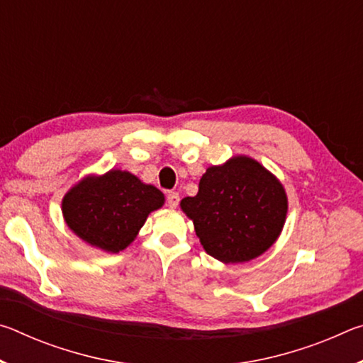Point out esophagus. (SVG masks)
Instances as JSON below:
<instances>
[{
    "label": "esophagus",
    "mask_w": 363,
    "mask_h": 363,
    "mask_svg": "<svg viewBox=\"0 0 363 363\" xmlns=\"http://www.w3.org/2000/svg\"><path fill=\"white\" fill-rule=\"evenodd\" d=\"M167 205L169 208H176L177 205H179V194H177V192H168V195H167Z\"/></svg>",
    "instance_id": "34e87169"
}]
</instances>
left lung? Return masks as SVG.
Segmentation results:
<instances>
[{"mask_svg":"<svg viewBox=\"0 0 363 363\" xmlns=\"http://www.w3.org/2000/svg\"><path fill=\"white\" fill-rule=\"evenodd\" d=\"M205 251L220 262L261 256L284 229L288 199L281 182L256 160L237 155L201 176L199 194L181 201Z\"/></svg>","mask_w":363,"mask_h":363,"instance_id":"obj_1","label":"left lung"}]
</instances>
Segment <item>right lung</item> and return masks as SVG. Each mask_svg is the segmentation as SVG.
Instances as JSON below:
<instances>
[{
    "instance_id": "add662e5",
    "label": "right lung",
    "mask_w": 363,
    "mask_h": 363,
    "mask_svg": "<svg viewBox=\"0 0 363 363\" xmlns=\"http://www.w3.org/2000/svg\"><path fill=\"white\" fill-rule=\"evenodd\" d=\"M164 195L130 171L86 176L62 199V214L75 235L91 247L118 253L130 245Z\"/></svg>"
}]
</instances>
